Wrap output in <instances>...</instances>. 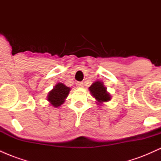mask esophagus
<instances>
[{
  "instance_id": "1",
  "label": "esophagus",
  "mask_w": 161,
  "mask_h": 161,
  "mask_svg": "<svg viewBox=\"0 0 161 161\" xmlns=\"http://www.w3.org/2000/svg\"><path fill=\"white\" fill-rule=\"evenodd\" d=\"M76 86L78 87H83V86H84V83H83L82 82H77L76 83Z\"/></svg>"
}]
</instances>
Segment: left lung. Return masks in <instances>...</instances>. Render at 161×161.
I'll use <instances>...</instances> for the list:
<instances>
[{
	"mask_svg": "<svg viewBox=\"0 0 161 161\" xmlns=\"http://www.w3.org/2000/svg\"><path fill=\"white\" fill-rule=\"evenodd\" d=\"M89 91L99 104L109 101L111 98L110 93L107 92V88L104 87V83L100 81H96L94 82L89 87Z\"/></svg>",
	"mask_w": 161,
	"mask_h": 161,
	"instance_id": "8db88e82",
	"label": "left lung"
}]
</instances>
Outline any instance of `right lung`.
Instances as JSON below:
<instances>
[{
    "label": "right lung",
    "mask_w": 161,
    "mask_h": 161,
    "mask_svg": "<svg viewBox=\"0 0 161 161\" xmlns=\"http://www.w3.org/2000/svg\"><path fill=\"white\" fill-rule=\"evenodd\" d=\"M70 88L66 86L65 85L61 82L57 83L54 88L51 90L47 95V101L50 104H52L55 108H58L65 101L69 92Z\"/></svg>",
    "instance_id": "obj_1"
}]
</instances>
